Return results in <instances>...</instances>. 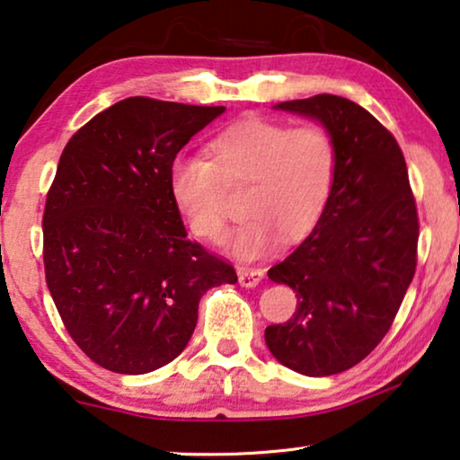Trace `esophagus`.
Wrapping results in <instances>:
<instances>
[{
	"label": "esophagus",
	"instance_id": "1",
	"mask_svg": "<svg viewBox=\"0 0 460 460\" xmlns=\"http://www.w3.org/2000/svg\"><path fill=\"white\" fill-rule=\"evenodd\" d=\"M261 278H263V271L257 268L238 270V282H241V286H244V288H252V286H257L259 282H261Z\"/></svg>",
	"mask_w": 460,
	"mask_h": 460
}]
</instances>
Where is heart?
I'll return each instance as SVG.
<instances>
[{
    "label": "heart",
    "instance_id": "obj_1",
    "mask_svg": "<svg viewBox=\"0 0 460 460\" xmlns=\"http://www.w3.org/2000/svg\"><path fill=\"white\" fill-rule=\"evenodd\" d=\"M336 145L323 126H286L249 118L219 132L205 159L172 164V203L203 241L217 243L226 232L224 186H244L243 214L228 251L251 261L274 251L282 236L301 241L322 219L336 178Z\"/></svg>",
    "mask_w": 460,
    "mask_h": 460
}]
</instances>
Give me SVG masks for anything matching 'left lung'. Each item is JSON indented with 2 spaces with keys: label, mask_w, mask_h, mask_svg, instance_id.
Returning <instances> with one entry per match:
<instances>
[{
  "label": "left lung",
  "mask_w": 460,
  "mask_h": 460,
  "mask_svg": "<svg viewBox=\"0 0 460 460\" xmlns=\"http://www.w3.org/2000/svg\"><path fill=\"white\" fill-rule=\"evenodd\" d=\"M274 108L317 119L338 162L322 219L268 271L296 292V311L265 328V344L296 374L334 376L363 361L401 309L417 265L415 199L396 138L361 105L315 95Z\"/></svg>",
  "instance_id": "obj_1"
}]
</instances>
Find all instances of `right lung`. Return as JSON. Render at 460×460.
<instances>
[{"mask_svg":"<svg viewBox=\"0 0 460 460\" xmlns=\"http://www.w3.org/2000/svg\"><path fill=\"white\" fill-rule=\"evenodd\" d=\"M226 108L128 97L89 119L59 157L43 214L45 279L91 361L141 376L181 355L199 301L236 271L186 236L168 174Z\"/></svg>","mask_w":460,"mask_h":460,"instance_id":"obj_1","label":"right lung"}]
</instances>
